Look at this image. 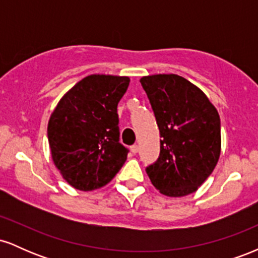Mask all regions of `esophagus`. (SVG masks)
<instances>
[{"label":"esophagus","mask_w":258,"mask_h":258,"mask_svg":"<svg viewBox=\"0 0 258 258\" xmlns=\"http://www.w3.org/2000/svg\"><path fill=\"white\" fill-rule=\"evenodd\" d=\"M138 150H139V148H138L137 144H135V146L131 147V152H132L133 154H137Z\"/></svg>","instance_id":"1"}]
</instances>
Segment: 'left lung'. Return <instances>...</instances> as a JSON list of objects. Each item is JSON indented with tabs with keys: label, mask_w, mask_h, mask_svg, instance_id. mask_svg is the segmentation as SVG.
<instances>
[{
	"label": "left lung",
	"mask_w": 258,
	"mask_h": 258,
	"mask_svg": "<svg viewBox=\"0 0 258 258\" xmlns=\"http://www.w3.org/2000/svg\"><path fill=\"white\" fill-rule=\"evenodd\" d=\"M159 126L160 156L147 167L153 185L171 198L194 193L221 155V120L206 94L176 74L143 76Z\"/></svg>",
	"instance_id": "left-lung-1"
}]
</instances>
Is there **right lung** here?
I'll return each mask as SVG.
<instances>
[{"mask_svg": "<svg viewBox=\"0 0 258 258\" xmlns=\"http://www.w3.org/2000/svg\"><path fill=\"white\" fill-rule=\"evenodd\" d=\"M127 76L93 74L61 97L47 127L53 164L75 189L91 191L108 184L127 159L119 143L117 104Z\"/></svg>", "mask_w": 258, "mask_h": 258, "instance_id": "obj_1", "label": "right lung"}]
</instances>
